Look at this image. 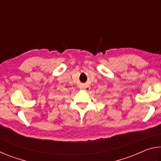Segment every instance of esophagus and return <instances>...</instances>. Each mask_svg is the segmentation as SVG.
Instances as JSON below:
<instances>
[{"label": "esophagus", "instance_id": "34e87169", "mask_svg": "<svg viewBox=\"0 0 161 161\" xmlns=\"http://www.w3.org/2000/svg\"><path fill=\"white\" fill-rule=\"evenodd\" d=\"M82 90H85V91H88L89 90V89H90V87H89V86H84L81 88Z\"/></svg>", "mask_w": 161, "mask_h": 161}]
</instances>
